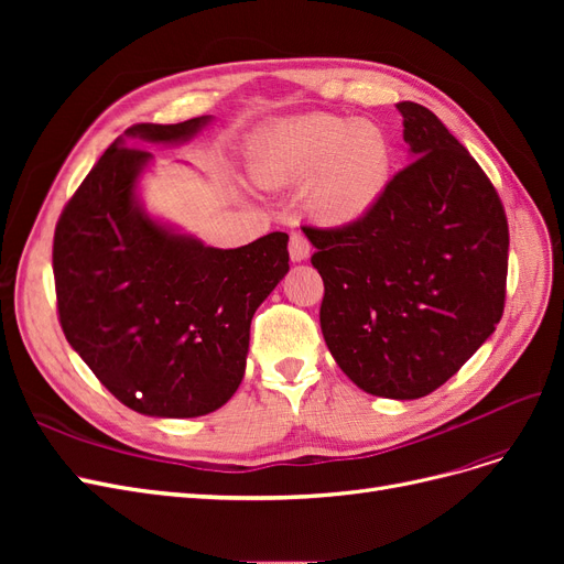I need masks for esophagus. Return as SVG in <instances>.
<instances>
[{"label":"esophagus","instance_id":"obj_1","mask_svg":"<svg viewBox=\"0 0 564 564\" xmlns=\"http://www.w3.org/2000/svg\"><path fill=\"white\" fill-rule=\"evenodd\" d=\"M289 256H292V261H305L311 256V242L308 237L301 235V232H292L289 237Z\"/></svg>","mask_w":564,"mask_h":564}]
</instances>
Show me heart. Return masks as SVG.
Masks as SVG:
<instances>
[{
    "label": "heart",
    "mask_w": 564,
    "mask_h": 564,
    "mask_svg": "<svg viewBox=\"0 0 564 564\" xmlns=\"http://www.w3.org/2000/svg\"><path fill=\"white\" fill-rule=\"evenodd\" d=\"M392 143L369 119L315 112L272 127L251 148V172L265 185L301 183L305 209L322 226L362 220L383 197L392 174Z\"/></svg>",
    "instance_id": "obj_1"
}]
</instances>
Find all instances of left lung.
Masks as SVG:
<instances>
[{"label":"left lung","mask_w":564,"mask_h":564,"mask_svg":"<svg viewBox=\"0 0 564 564\" xmlns=\"http://www.w3.org/2000/svg\"><path fill=\"white\" fill-rule=\"evenodd\" d=\"M412 162L362 220L303 226L324 282L319 327L365 392L437 390L497 329L506 305L508 218L497 187L440 119L398 104Z\"/></svg>","instance_id":"left-lung-1"}]
</instances>
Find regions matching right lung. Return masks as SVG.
<instances>
[{
    "mask_svg": "<svg viewBox=\"0 0 564 564\" xmlns=\"http://www.w3.org/2000/svg\"><path fill=\"white\" fill-rule=\"evenodd\" d=\"M209 117L133 124L127 135L174 143ZM150 160L115 141L67 199L54 232L63 334L96 379L129 409L193 419L224 406L242 383L256 308L289 270L286 232L240 249L169 232L133 202Z\"/></svg>",
    "mask_w": 564,
    "mask_h": 564,
    "instance_id": "obj_1",
    "label": "right lung"
}]
</instances>
